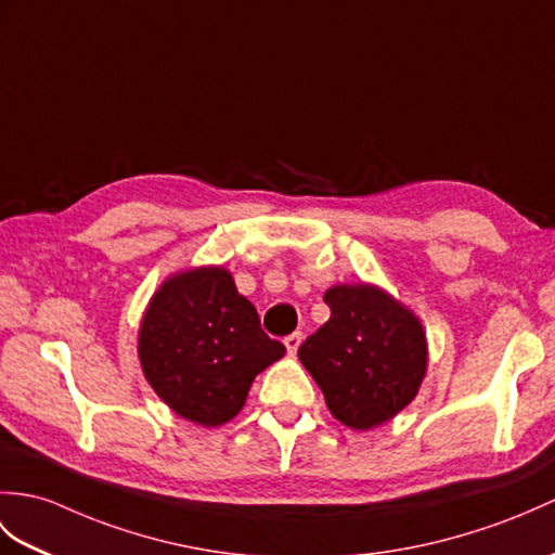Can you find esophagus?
<instances>
[{"mask_svg": "<svg viewBox=\"0 0 555 555\" xmlns=\"http://www.w3.org/2000/svg\"><path fill=\"white\" fill-rule=\"evenodd\" d=\"M283 343H286V350H288L291 354H295V352H298L300 343H302V333L295 331V333H291V336L283 338Z\"/></svg>", "mask_w": 555, "mask_h": 555, "instance_id": "1", "label": "esophagus"}]
</instances>
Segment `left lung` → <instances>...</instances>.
<instances>
[{
	"instance_id": "obj_1",
	"label": "left lung",
	"mask_w": 555,
	"mask_h": 555,
	"mask_svg": "<svg viewBox=\"0 0 555 555\" xmlns=\"http://www.w3.org/2000/svg\"><path fill=\"white\" fill-rule=\"evenodd\" d=\"M331 319L298 350L331 414L354 430L390 421L416 397L428 350L418 319L383 291L336 286Z\"/></svg>"
}]
</instances>
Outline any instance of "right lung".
<instances>
[{
  "label": "right lung",
  "mask_w": 555,
  "mask_h": 555,
  "mask_svg": "<svg viewBox=\"0 0 555 555\" xmlns=\"http://www.w3.org/2000/svg\"><path fill=\"white\" fill-rule=\"evenodd\" d=\"M222 267L165 281L141 321L139 359L163 402L193 423L234 418L255 376L283 357Z\"/></svg>",
  "instance_id": "right-lung-1"
}]
</instances>
